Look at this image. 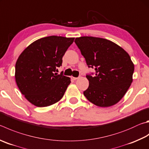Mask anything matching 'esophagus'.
<instances>
[{
    "mask_svg": "<svg viewBox=\"0 0 149 149\" xmlns=\"http://www.w3.org/2000/svg\"><path fill=\"white\" fill-rule=\"evenodd\" d=\"M72 79H73V80H76V79H78V78L77 77H72Z\"/></svg>",
    "mask_w": 149,
    "mask_h": 149,
    "instance_id": "esophagus-1",
    "label": "esophagus"
}]
</instances>
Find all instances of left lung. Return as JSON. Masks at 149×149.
Listing matches in <instances>:
<instances>
[{
  "label": "left lung",
  "instance_id": "obj_1",
  "mask_svg": "<svg viewBox=\"0 0 149 149\" xmlns=\"http://www.w3.org/2000/svg\"><path fill=\"white\" fill-rule=\"evenodd\" d=\"M75 43L95 75H86L89 86L83 94L99 107L115 105L132 83L134 64L126 51L110 40L93 36L76 38Z\"/></svg>",
  "mask_w": 149,
  "mask_h": 149
}]
</instances>
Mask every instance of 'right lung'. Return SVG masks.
Returning <instances> with one entry per match:
<instances>
[{
    "label": "right lung",
    "mask_w": 149,
    "mask_h": 149,
    "mask_svg": "<svg viewBox=\"0 0 149 149\" xmlns=\"http://www.w3.org/2000/svg\"><path fill=\"white\" fill-rule=\"evenodd\" d=\"M74 38L51 36L36 40L15 64V77L21 93L32 104L47 107L63 98L70 78L55 73Z\"/></svg>",
    "instance_id": "1"
}]
</instances>
